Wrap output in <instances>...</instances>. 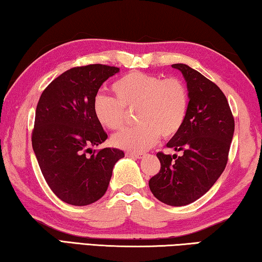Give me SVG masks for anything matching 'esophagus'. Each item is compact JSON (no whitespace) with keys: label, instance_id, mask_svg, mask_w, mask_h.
I'll use <instances>...</instances> for the list:
<instances>
[{"label":"esophagus","instance_id":"34e87169","mask_svg":"<svg viewBox=\"0 0 262 262\" xmlns=\"http://www.w3.org/2000/svg\"><path fill=\"white\" fill-rule=\"evenodd\" d=\"M143 152H126V156L127 157H132V158H141L142 156H143Z\"/></svg>","mask_w":262,"mask_h":262}]
</instances>
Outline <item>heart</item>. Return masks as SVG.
<instances>
[{
    "instance_id": "heart-1",
    "label": "heart",
    "mask_w": 262,
    "mask_h": 262,
    "mask_svg": "<svg viewBox=\"0 0 262 262\" xmlns=\"http://www.w3.org/2000/svg\"><path fill=\"white\" fill-rule=\"evenodd\" d=\"M115 96L98 95L92 111L101 126L117 130L125 122V110L136 108L139 125L126 128L112 137L114 147L141 152L163 137L176 135L183 127L188 112V92L178 78L164 79L139 72L117 79L111 86Z\"/></svg>"
}]
</instances>
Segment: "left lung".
<instances>
[{"instance_id":"8db88e82","label":"left lung","mask_w":262,"mask_h":262,"mask_svg":"<svg viewBox=\"0 0 262 262\" xmlns=\"http://www.w3.org/2000/svg\"><path fill=\"white\" fill-rule=\"evenodd\" d=\"M187 84L188 112L166 147L180 156L158 152L161 171L149 180L155 198L168 206L189 205L205 195L223 173L234 132L227 97L202 74L184 63L172 64Z\"/></svg>"}]
</instances>
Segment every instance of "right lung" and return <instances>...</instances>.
Returning <instances> with one entry per match:
<instances>
[{
  "label": "right lung",
  "mask_w": 262,
  "mask_h": 262,
  "mask_svg": "<svg viewBox=\"0 0 262 262\" xmlns=\"http://www.w3.org/2000/svg\"><path fill=\"white\" fill-rule=\"evenodd\" d=\"M120 69L89 64L61 74L40 96L35 110L32 147L43 178L57 198L73 206L91 205L107 190L122 150L104 148L107 139L92 105L99 88Z\"/></svg>",
  "instance_id": "right-lung-1"
}]
</instances>
